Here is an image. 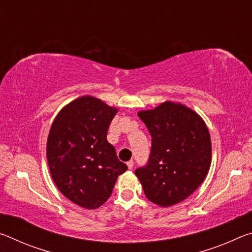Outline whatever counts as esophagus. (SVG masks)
<instances>
[{
    "instance_id": "esophagus-1",
    "label": "esophagus",
    "mask_w": 252,
    "mask_h": 252,
    "mask_svg": "<svg viewBox=\"0 0 252 252\" xmlns=\"http://www.w3.org/2000/svg\"><path fill=\"white\" fill-rule=\"evenodd\" d=\"M126 164H127V168H129L130 170L133 168V165H134V161L133 160H130V161H127L126 162Z\"/></svg>"
}]
</instances>
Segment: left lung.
<instances>
[{
  "mask_svg": "<svg viewBox=\"0 0 252 252\" xmlns=\"http://www.w3.org/2000/svg\"><path fill=\"white\" fill-rule=\"evenodd\" d=\"M138 116L152 138L147 164L134 172L144 194L161 207L183 201L210 168L211 140L206 123L194 111L169 101Z\"/></svg>",
  "mask_w": 252,
  "mask_h": 252,
  "instance_id": "left-lung-1",
  "label": "left lung"
}]
</instances>
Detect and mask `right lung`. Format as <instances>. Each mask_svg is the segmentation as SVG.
Instances as JSON below:
<instances>
[{
	"label": "right lung",
	"mask_w": 252,
	"mask_h": 252,
	"mask_svg": "<svg viewBox=\"0 0 252 252\" xmlns=\"http://www.w3.org/2000/svg\"><path fill=\"white\" fill-rule=\"evenodd\" d=\"M118 110L93 96L63 108L51 126L46 158L63 195L85 209L102 206L126 164L118 159L106 133Z\"/></svg>",
	"instance_id": "add662e5"
}]
</instances>
